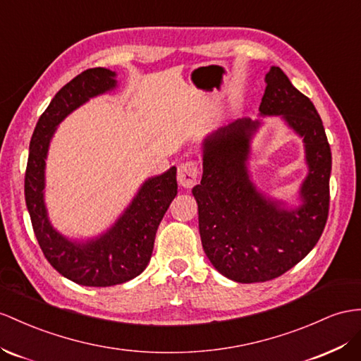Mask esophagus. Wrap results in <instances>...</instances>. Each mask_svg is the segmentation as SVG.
Returning <instances> with one entry per match:
<instances>
[{
    "label": "esophagus",
    "instance_id": "obj_1",
    "mask_svg": "<svg viewBox=\"0 0 361 361\" xmlns=\"http://www.w3.org/2000/svg\"><path fill=\"white\" fill-rule=\"evenodd\" d=\"M197 178H198V163L195 160H189L178 166L177 180L181 188L184 189L193 188L197 184Z\"/></svg>",
    "mask_w": 361,
    "mask_h": 361
}]
</instances>
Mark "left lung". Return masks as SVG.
<instances>
[{
  "mask_svg": "<svg viewBox=\"0 0 361 361\" xmlns=\"http://www.w3.org/2000/svg\"><path fill=\"white\" fill-rule=\"evenodd\" d=\"M262 116H283L303 137L310 173L303 204L283 210L264 198L248 178V138L259 122L236 120L204 143L202 178L192 193L198 202L202 248L215 269L241 283L267 282L300 262L320 239L329 212L331 147L312 102L279 67L265 76Z\"/></svg>",
  "mask_w": 361,
  "mask_h": 361,
  "instance_id": "left-lung-1",
  "label": "left lung"
}]
</instances>
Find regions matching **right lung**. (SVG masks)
Returning <instances> with one entry per match:
<instances>
[{
    "instance_id": "obj_1",
    "label": "right lung",
    "mask_w": 361,
    "mask_h": 361,
    "mask_svg": "<svg viewBox=\"0 0 361 361\" xmlns=\"http://www.w3.org/2000/svg\"><path fill=\"white\" fill-rule=\"evenodd\" d=\"M116 73L88 68L63 85L39 117L30 140L24 193L44 256L63 277L85 286H113L134 279L151 259L155 233L177 195V168L147 180L116 226L94 241L75 244L54 230L45 212L44 166L54 129L90 97L116 87Z\"/></svg>"
}]
</instances>
